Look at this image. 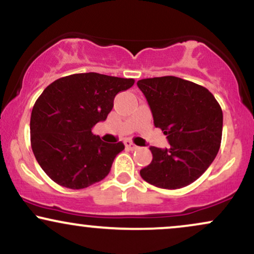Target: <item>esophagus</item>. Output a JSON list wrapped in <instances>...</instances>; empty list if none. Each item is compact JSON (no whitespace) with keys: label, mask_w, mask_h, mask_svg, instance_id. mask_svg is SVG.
Masks as SVG:
<instances>
[{"label":"esophagus","mask_w":254,"mask_h":254,"mask_svg":"<svg viewBox=\"0 0 254 254\" xmlns=\"http://www.w3.org/2000/svg\"><path fill=\"white\" fill-rule=\"evenodd\" d=\"M124 144H125V147H127V149H130V150H136V149H138V147L133 144L131 141H129V139H127V141H124Z\"/></svg>","instance_id":"1"}]
</instances>
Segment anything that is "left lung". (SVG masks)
I'll return each mask as SVG.
<instances>
[{
	"instance_id": "obj_1",
	"label": "left lung",
	"mask_w": 254,
	"mask_h": 254,
	"mask_svg": "<svg viewBox=\"0 0 254 254\" xmlns=\"http://www.w3.org/2000/svg\"><path fill=\"white\" fill-rule=\"evenodd\" d=\"M137 86L149 104L154 125L164 131L171 145L150 147L153 160L139 174L160 189L190 185L208 170L220 149V104L205 87L176 76L143 78Z\"/></svg>"
}]
</instances>
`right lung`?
<instances>
[{"label": "right lung", "instance_id": "add662e5", "mask_svg": "<svg viewBox=\"0 0 254 254\" xmlns=\"http://www.w3.org/2000/svg\"><path fill=\"white\" fill-rule=\"evenodd\" d=\"M133 83V78L83 72L58 78L44 89L32 110L31 145L55 183L78 190L110 173L124 144L105 143L92 129L107 118L116 95Z\"/></svg>", "mask_w": 254, "mask_h": 254}]
</instances>
